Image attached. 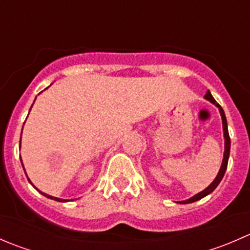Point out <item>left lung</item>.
<instances>
[{
    "label": "left lung",
    "instance_id": "1",
    "mask_svg": "<svg viewBox=\"0 0 250 250\" xmlns=\"http://www.w3.org/2000/svg\"><path fill=\"white\" fill-rule=\"evenodd\" d=\"M204 98H206L207 100H209L210 103H213L214 105H215L216 107H219V111H220V115H221V120H223V130H224V138H225V151H224V158H223V163H221V168L220 170H219L218 175H216V178L214 179L213 183L210 184V185L208 186L207 188H204L203 191H201L200 193H197V195H195L193 197L188 198V200L186 201H180L179 203L181 204H188V203H192V202H196V201L201 200V198L206 197L207 195H209V193L213 192L214 190L216 188V186L220 184L221 179L224 178V174L226 172V168H228V162H229V156H230V146H231V140H230V135H229V129H228V121H226V117H225V112H224L223 107L220 106L219 104H216V102L214 100L213 95L210 94V92L209 90H207L206 95H204Z\"/></svg>",
    "mask_w": 250,
    "mask_h": 250
}]
</instances>
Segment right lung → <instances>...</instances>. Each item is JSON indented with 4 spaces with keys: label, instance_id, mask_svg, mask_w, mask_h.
<instances>
[{
    "label": "right lung",
    "instance_id": "add662e5",
    "mask_svg": "<svg viewBox=\"0 0 250 250\" xmlns=\"http://www.w3.org/2000/svg\"><path fill=\"white\" fill-rule=\"evenodd\" d=\"M21 165H22V162H21ZM26 176H27V175H26ZM27 179H29V178H27ZM29 181H30V179H29ZM30 183H31V181H30ZM31 185H32V183H31ZM34 188H35V186H34ZM36 190H37V191H39V192H41V193H42V195H43V196H46V197H47V198H50V200H54V201H58V202H66V201H67V200H62V198L53 197V196H49V195H47V193H43V192H42V191H40V190H39V188H36Z\"/></svg>",
    "mask_w": 250,
    "mask_h": 250
}]
</instances>
